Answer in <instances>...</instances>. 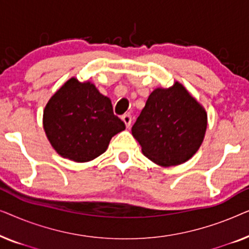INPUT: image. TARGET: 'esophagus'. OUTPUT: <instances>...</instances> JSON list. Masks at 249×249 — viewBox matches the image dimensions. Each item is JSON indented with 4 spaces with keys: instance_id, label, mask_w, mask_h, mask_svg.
<instances>
[{
    "instance_id": "esophagus-1",
    "label": "esophagus",
    "mask_w": 249,
    "mask_h": 249,
    "mask_svg": "<svg viewBox=\"0 0 249 249\" xmlns=\"http://www.w3.org/2000/svg\"><path fill=\"white\" fill-rule=\"evenodd\" d=\"M122 121L124 122V124H125V127L127 128H129L131 125V115L129 114V113H127V114H124L122 115Z\"/></svg>"
}]
</instances>
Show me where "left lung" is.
<instances>
[{"label": "left lung", "mask_w": 249, "mask_h": 249, "mask_svg": "<svg viewBox=\"0 0 249 249\" xmlns=\"http://www.w3.org/2000/svg\"><path fill=\"white\" fill-rule=\"evenodd\" d=\"M206 127V111L177 81L152 91L131 132L146 158L171 166L188 161L198 151Z\"/></svg>", "instance_id": "obj_1"}]
</instances>
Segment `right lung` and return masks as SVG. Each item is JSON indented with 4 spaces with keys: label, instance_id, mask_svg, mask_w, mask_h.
<instances>
[{
    "label": "right lung",
    "instance_id": "1",
    "mask_svg": "<svg viewBox=\"0 0 249 249\" xmlns=\"http://www.w3.org/2000/svg\"><path fill=\"white\" fill-rule=\"evenodd\" d=\"M43 125L51 145L63 158L88 162L107 151L125 125L113 113L111 100L94 84L71 78L50 98Z\"/></svg>",
    "mask_w": 249,
    "mask_h": 249
}]
</instances>
